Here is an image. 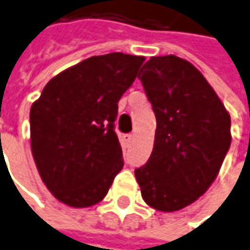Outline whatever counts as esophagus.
Wrapping results in <instances>:
<instances>
[{"label":"esophagus","mask_w":250,"mask_h":250,"mask_svg":"<svg viewBox=\"0 0 250 250\" xmlns=\"http://www.w3.org/2000/svg\"><path fill=\"white\" fill-rule=\"evenodd\" d=\"M133 139H134L133 134H125V136H123V140H125L127 145H130V143L133 142Z\"/></svg>","instance_id":"34e87169"}]
</instances>
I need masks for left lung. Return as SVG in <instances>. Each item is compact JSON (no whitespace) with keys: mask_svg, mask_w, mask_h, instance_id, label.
<instances>
[{"mask_svg":"<svg viewBox=\"0 0 250 250\" xmlns=\"http://www.w3.org/2000/svg\"><path fill=\"white\" fill-rule=\"evenodd\" d=\"M142 73L157 125L147 163L134 174L148 206L176 212L213 183L230 147V116L203 74L183 58L151 57Z\"/></svg>","mask_w":250,"mask_h":250,"instance_id":"obj_1","label":"left lung"}]
</instances>
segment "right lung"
<instances>
[{"mask_svg": "<svg viewBox=\"0 0 250 250\" xmlns=\"http://www.w3.org/2000/svg\"><path fill=\"white\" fill-rule=\"evenodd\" d=\"M145 57L94 56L64 70L44 87L30 110L31 151L54 197L71 208L102 202L123 169L114 131L123 93Z\"/></svg>", "mask_w": 250, "mask_h": 250, "instance_id": "right-lung-1", "label": "right lung"}]
</instances>
